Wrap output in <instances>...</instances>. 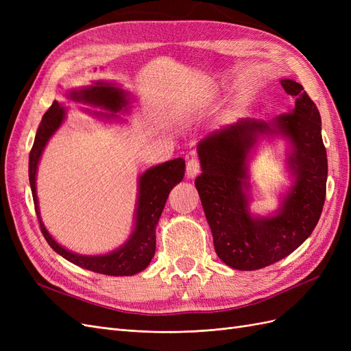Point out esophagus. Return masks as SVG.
<instances>
[{
    "mask_svg": "<svg viewBox=\"0 0 351 351\" xmlns=\"http://www.w3.org/2000/svg\"><path fill=\"white\" fill-rule=\"evenodd\" d=\"M200 173V164L197 159H190V161L187 162V167H186V177L190 180V178H195L197 174Z\"/></svg>",
    "mask_w": 351,
    "mask_h": 351,
    "instance_id": "34e87169",
    "label": "esophagus"
}]
</instances>
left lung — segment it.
Listing matches in <instances>:
<instances>
[{
    "label": "left lung",
    "mask_w": 351,
    "mask_h": 351,
    "mask_svg": "<svg viewBox=\"0 0 351 351\" xmlns=\"http://www.w3.org/2000/svg\"><path fill=\"white\" fill-rule=\"evenodd\" d=\"M294 108L271 121L241 119L197 145L202 174L195 180L218 258L239 271H254L289 256L312 234L322 214L328 159L321 114L300 83L282 79ZM281 136L292 186L269 216L250 212L248 168L258 141Z\"/></svg>",
    "instance_id": "left-lung-1"
}]
</instances>
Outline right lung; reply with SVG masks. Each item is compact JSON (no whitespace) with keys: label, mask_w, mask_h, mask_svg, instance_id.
Returning <instances> with one entry per match:
<instances>
[{"label":"right lung","mask_w":351,"mask_h":351,"mask_svg":"<svg viewBox=\"0 0 351 351\" xmlns=\"http://www.w3.org/2000/svg\"><path fill=\"white\" fill-rule=\"evenodd\" d=\"M67 99L88 105V107L92 108L102 110H86V112L105 121H121L123 119L119 115V112L123 114L129 111V105L132 102L129 93L119 83L107 80L93 82L90 86L86 88L71 89L67 93ZM104 110H107L108 112L104 113ZM66 114L67 110L64 105L58 101L52 102L49 110L42 117L34 146H32L29 155V182L42 234H44L49 246L58 254L80 268L104 275H111V277H130V275L146 269L154 258L156 247V224L159 217L162 214L169 192L184 177L186 162L183 158H176L173 161H167L164 164L151 167L139 176L133 231L130 237L119 249L105 254H93V256L71 252L57 243L56 239L45 228L40 218L39 202L36 195V174L40 156L44 154L48 141L60 129L61 124L64 123Z\"/></svg>","instance_id":"add662e5"}]
</instances>
